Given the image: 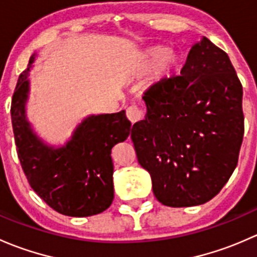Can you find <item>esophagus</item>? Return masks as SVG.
<instances>
[{"label":"esophagus","mask_w":257,"mask_h":257,"mask_svg":"<svg viewBox=\"0 0 257 257\" xmlns=\"http://www.w3.org/2000/svg\"><path fill=\"white\" fill-rule=\"evenodd\" d=\"M126 116H128V119L131 120V123L134 124L137 123V121H141L142 119H143L144 113L143 110H142L139 107H137V105H131V107L126 109Z\"/></svg>","instance_id":"34e87169"}]
</instances>
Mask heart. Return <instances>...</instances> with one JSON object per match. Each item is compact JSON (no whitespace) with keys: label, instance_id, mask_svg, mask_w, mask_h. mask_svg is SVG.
<instances>
[{"label":"heart","instance_id":"heart-1","mask_svg":"<svg viewBox=\"0 0 257 257\" xmlns=\"http://www.w3.org/2000/svg\"><path fill=\"white\" fill-rule=\"evenodd\" d=\"M175 64H177V56L162 46H155L147 49L141 61V67L144 69L157 66L153 83H160L167 79L175 68Z\"/></svg>","mask_w":257,"mask_h":257}]
</instances>
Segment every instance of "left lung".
Segmentation results:
<instances>
[{"label":"left lung","instance_id":"1","mask_svg":"<svg viewBox=\"0 0 257 257\" xmlns=\"http://www.w3.org/2000/svg\"><path fill=\"white\" fill-rule=\"evenodd\" d=\"M145 119L132 128L138 162L163 205L205 204L234 173L243 137L242 85L222 49L203 37L180 76L144 93Z\"/></svg>","mask_w":257,"mask_h":257}]
</instances>
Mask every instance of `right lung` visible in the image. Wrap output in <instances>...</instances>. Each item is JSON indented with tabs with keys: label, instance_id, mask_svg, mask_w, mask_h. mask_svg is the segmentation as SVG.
Returning a JSON list of instances; mask_svg holds the SVG:
<instances>
[{
	"label": "right lung",
	"instance_id": "right-lung-1",
	"mask_svg": "<svg viewBox=\"0 0 257 257\" xmlns=\"http://www.w3.org/2000/svg\"><path fill=\"white\" fill-rule=\"evenodd\" d=\"M37 53L18 78L11 118L21 165L31 188L52 209L67 216L99 214L114 199L112 148L131 136L125 110L88 115L66 144L54 147L36 134L28 121L30 71Z\"/></svg>",
	"mask_w": 257,
	"mask_h": 257
}]
</instances>
